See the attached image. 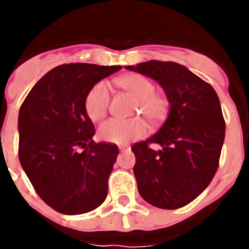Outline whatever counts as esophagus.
Here are the masks:
<instances>
[{
  "instance_id": "esophagus-1",
  "label": "esophagus",
  "mask_w": 249,
  "mask_h": 249,
  "mask_svg": "<svg viewBox=\"0 0 249 249\" xmlns=\"http://www.w3.org/2000/svg\"><path fill=\"white\" fill-rule=\"evenodd\" d=\"M127 149H129L128 144H122V146H120V151H127Z\"/></svg>"
}]
</instances>
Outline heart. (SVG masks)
Segmentation results:
<instances>
[{
	"label": "heart",
	"mask_w": 249,
	"mask_h": 249,
	"mask_svg": "<svg viewBox=\"0 0 249 249\" xmlns=\"http://www.w3.org/2000/svg\"><path fill=\"white\" fill-rule=\"evenodd\" d=\"M116 83L137 100L135 113H143L144 117L156 123L163 120L168 111V100L156 93V86L149 78L142 74H126L116 80ZM109 106V91L105 82H98L86 94L85 111L89 120L100 121L107 114ZM148 131L146 121L141 117L131 120L106 121L98 128V137L105 142L123 144L131 140L146 136Z\"/></svg>",
	"instance_id": "heart-1"
}]
</instances>
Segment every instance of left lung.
Instances as JSON below:
<instances>
[{"instance_id":"left-lung-1","label":"left lung","mask_w":249,"mask_h":249,"mask_svg":"<svg viewBox=\"0 0 249 249\" xmlns=\"http://www.w3.org/2000/svg\"><path fill=\"white\" fill-rule=\"evenodd\" d=\"M126 68L157 81L169 102L168 117L157 133L131 148L138 192L162 210L187 206L206 190L218 168L226 133L218 96L179 63L153 59ZM151 143L162 149L153 151Z\"/></svg>"}]
</instances>
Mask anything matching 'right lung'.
<instances>
[{
    "label": "right lung",
    "mask_w": 249,
    "mask_h": 249,
    "mask_svg": "<svg viewBox=\"0 0 249 249\" xmlns=\"http://www.w3.org/2000/svg\"><path fill=\"white\" fill-rule=\"evenodd\" d=\"M121 66L61 65L34 86L18 113V158L37 195L62 214L96 210L108 192L117 144L96 143L89 89Z\"/></svg>",
    "instance_id": "obj_1"
}]
</instances>
